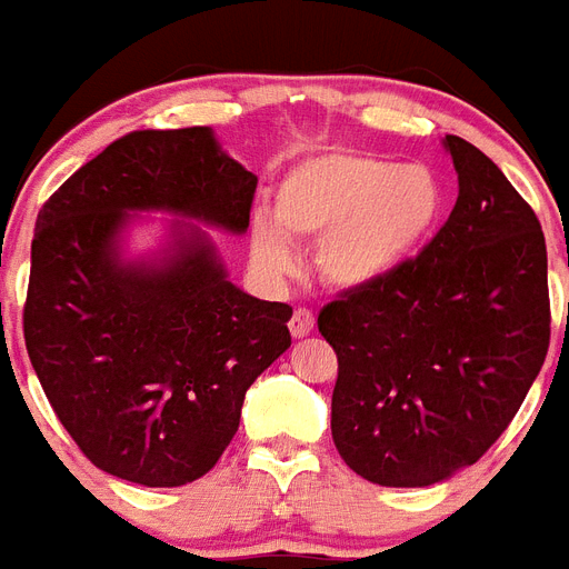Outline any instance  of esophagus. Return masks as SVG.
<instances>
[{
	"instance_id": "esophagus-1",
	"label": "esophagus",
	"mask_w": 569,
	"mask_h": 569,
	"mask_svg": "<svg viewBox=\"0 0 569 569\" xmlns=\"http://www.w3.org/2000/svg\"><path fill=\"white\" fill-rule=\"evenodd\" d=\"M311 329H313V313L308 311V308H297L293 317H290V335H293V338H306V335H311Z\"/></svg>"
}]
</instances>
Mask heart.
<instances>
[{"mask_svg": "<svg viewBox=\"0 0 569 569\" xmlns=\"http://www.w3.org/2000/svg\"><path fill=\"white\" fill-rule=\"evenodd\" d=\"M443 211L438 179L426 167L376 156H320L284 176L276 220H256L252 252L272 276L293 267L290 238L320 240L317 272L331 288L361 290L406 267Z\"/></svg>", "mask_w": 569, "mask_h": 569, "instance_id": "heart-1", "label": "heart"}]
</instances>
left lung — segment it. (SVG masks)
<instances>
[{
	"label": "left lung",
	"instance_id": "8db88e82",
	"mask_svg": "<svg viewBox=\"0 0 569 569\" xmlns=\"http://www.w3.org/2000/svg\"><path fill=\"white\" fill-rule=\"evenodd\" d=\"M456 208L417 258L343 290L317 326L338 356L331 438L349 470L426 488L488 452L549 349L547 240L497 163L447 134Z\"/></svg>",
	"mask_w": 569,
	"mask_h": 569
}]
</instances>
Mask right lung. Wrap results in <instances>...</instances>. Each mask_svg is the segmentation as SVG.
I'll return each mask as SVG.
<instances>
[{"mask_svg":"<svg viewBox=\"0 0 569 569\" xmlns=\"http://www.w3.org/2000/svg\"><path fill=\"white\" fill-rule=\"evenodd\" d=\"M258 179L208 126L143 129L76 170L38 213L22 335L49 406L90 465L147 488L206 476L249 385L290 347L293 308L234 288L199 229L170 261L120 263L129 211L247 231Z\"/></svg>","mask_w":569,"mask_h":569,"instance_id":"obj_1","label":"right lung"}]
</instances>
